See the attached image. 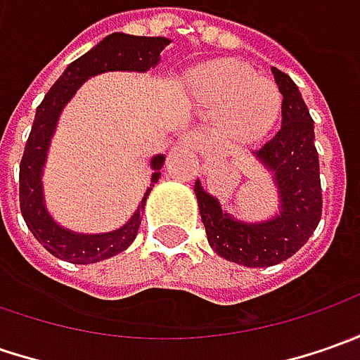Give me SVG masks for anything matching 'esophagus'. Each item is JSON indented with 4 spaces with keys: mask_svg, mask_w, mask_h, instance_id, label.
<instances>
[{
    "mask_svg": "<svg viewBox=\"0 0 360 360\" xmlns=\"http://www.w3.org/2000/svg\"><path fill=\"white\" fill-rule=\"evenodd\" d=\"M180 144L188 146V148H194V150H198L202 146V136L200 134H196V131H192V134H184L182 138H180Z\"/></svg>",
    "mask_w": 360,
    "mask_h": 360,
    "instance_id": "34e87169",
    "label": "esophagus"
}]
</instances>
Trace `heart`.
Returning a JSON list of instances; mask_svg holds the SVG:
<instances>
[{
    "label": "heart",
    "mask_w": 360,
    "mask_h": 360,
    "mask_svg": "<svg viewBox=\"0 0 360 360\" xmlns=\"http://www.w3.org/2000/svg\"><path fill=\"white\" fill-rule=\"evenodd\" d=\"M188 96L202 114L220 120L226 136L255 142L266 136L281 118L278 86L236 60H212L188 77Z\"/></svg>",
    "instance_id": "b5f03b06"
}]
</instances>
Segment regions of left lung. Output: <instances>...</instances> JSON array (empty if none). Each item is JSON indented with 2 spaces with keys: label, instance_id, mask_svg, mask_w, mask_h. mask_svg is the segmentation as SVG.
Listing matches in <instances>:
<instances>
[{
  "label": "left lung",
  "instance_id": "obj_1",
  "mask_svg": "<svg viewBox=\"0 0 360 360\" xmlns=\"http://www.w3.org/2000/svg\"><path fill=\"white\" fill-rule=\"evenodd\" d=\"M272 74L283 94V126L252 156L272 174L278 212L260 222H242L202 188L200 180L194 184L210 246L218 256L250 269L272 266L290 258L311 238L323 214L314 122L297 84L276 68H272Z\"/></svg>",
  "mask_w": 360,
  "mask_h": 360
}]
</instances>
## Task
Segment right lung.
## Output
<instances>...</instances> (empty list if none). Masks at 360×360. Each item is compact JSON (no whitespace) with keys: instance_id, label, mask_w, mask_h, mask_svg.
<instances>
[{"instance_id":"obj_1","label":"right lung","mask_w":360,"mask_h":360,"mask_svg":"<svg viewBox=\"0 0 360 360\" xmlns=\"http://www.w3.org/2000/svg\"><path fill=\"white\" fill-rule=\"evenodd\" d=\"M170 44L168 37H142L130 34H112L104 37L98 46L72 62L60 79L49 88L46 98L35 110V120L27 144L23 150V158L20 164V208L27 229L32 230L37 242L58 258H63L74 264H94L105 260L110 256L124 252L130 246L144 212L146 200L152 192L154 184L160 180V170L166 156L156 154L150 160L152 178L150 186L146 188L144 198L138 204V210L130 216V220L112 230L100 234H82L70 229L60 226L53 216L49 214L44 196V168L48 162L49 142L63 108L76 96V91L90 79L91 76L104 72H148L160 63L162 49Z\"/></svg>"}]
</instances>
